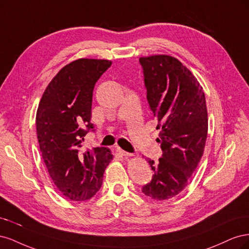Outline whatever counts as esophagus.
I'll return each instance as SVG.
<instances>
[{
    "label": "esophagus",
    "mask_w": 249,
    "mask_h": 249,
    "mask_svg": "<svg viewBox=\"0 0 249 249\" xmlns=\"http://www.w3.org/2000/svg\"><path fill=\"white\" fill-rule=\"evenodd\" d=\"M116 150H117V153H118L120 156L125 157V158H127V157H132V156H133V154H131V153H127V152H124V149L119 148V147H118Z\"/></svg>",
    "instance_id": "obj_1"
}]
</instances>
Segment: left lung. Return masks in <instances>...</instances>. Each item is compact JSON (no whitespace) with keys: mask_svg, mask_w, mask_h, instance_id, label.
<instances>
[{"mask_svg":"<svg viewBox=\"0 0 249 249\" xmlns=\"http://www.w3.org/2000/svg\"><path fill=\"white\" fill-rule=\"evenodd\" d=\"M149 108L160 130L157 142L163 150L159 162L147 159L150 183L142 187L146 196L166 200L189 183L205 150L208 112L202 87L193 73L175 57H141Z\"/></svg>","mask_w":249,"mask_h":249,"instance_id":"8db88e82","label":"left lung"}]
</instances>
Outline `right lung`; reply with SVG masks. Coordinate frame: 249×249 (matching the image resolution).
<instances>
[{
  "instance_id": "obj_1",
  "label": "right lung",
  "mask_w": 249,
  "mask_h": 249,
  "mask_svg": "<svg viewBox=\"0 0 249 249\" xmlns=\"http://www.w3.org/2000/svg\"><path fill=\"white\" fill-rule=\"evenodd\" d=\"M111 64L109 60L86 58L66 64L50 82L37 109L42 159L59 192L72 201L95 195L113 159L109 148H81L93 129L90 119L94 85Z\"/></svg>"
}]
</instances>
